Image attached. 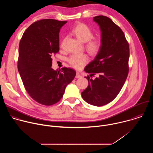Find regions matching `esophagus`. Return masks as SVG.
Here are the masks:
<instances>
[{"label":"esophagus","instance_id":"34e87169","mask_svg":"<svg viewBox=\"0 0 153 153\" xmlns=\"http://www.w3.org/2000/svg\"><path fill=\"white\" fill-rule=\"evenodd\" d=\"M82 77V76L79 73H76V78H80V77Z\"/></svg>","mask_w":153,"mask_h":153}]
</instances>
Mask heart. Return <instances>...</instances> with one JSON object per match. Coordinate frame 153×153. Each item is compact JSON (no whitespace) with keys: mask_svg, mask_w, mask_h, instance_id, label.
Returning <instances> with one entry per match:
<instances>
[{"mask_svg":"<svg viewBox=\"0 0 153 153\" xmlns=\"http://www.w3.org/2000/svg\"><path fill=\"white\" fill-rule=\"evenodd\" d=\"M72 33L83 42H85V48L90 54L97 55L102 50L103 42L100 38L93 37V32L85 24H79L72 30ZM89 61V58L85 54H73L68 59L71 66L80 70Z\"/></svg>","mask_w":153,"mask_h":153,"instance_id":"b5f03b06","label":"heart"}]
</instances>
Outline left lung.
<instances>
[{"mask_svg":"<svg viewBox=\"0 0 153 153\" xmlns=\"http://www.w3.org/2000/svg\"><path fill=\"white\" fill-rule=\"evenodd\" d=\"M93 20L100 26L103 47L84 70L91 77L96 74L99 77H85L89 85L82 97L89 104L101 106L113 101L122 88L129 72V48L123 32L111 19L97 16Z\"/></svg>","mask_w":153,"mask_h":153,"instance_id":"1","label":"left lung"}]
</instances>
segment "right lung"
I'll return each mask as SVG.
<instances>
[{
    "label": "right lung",
    "mask_w": 153,
    "mask_h": 153,
    "mask_svg": "<svg viewBox=\"0 0 153 153\" xmlns=\"http://www.w3.org/2000/svg\"><path fill=\"white\" fill-rule=\"evenodd\" d=\"M67 22L52 19L37 20L20 41L18 71L28 94L43 105L57 103L76 74L72 68L63 67L60 71L51 68V56L59 51L60 28Z\"/></svg>",
    "instance_id": "1"
}]
</instances>
